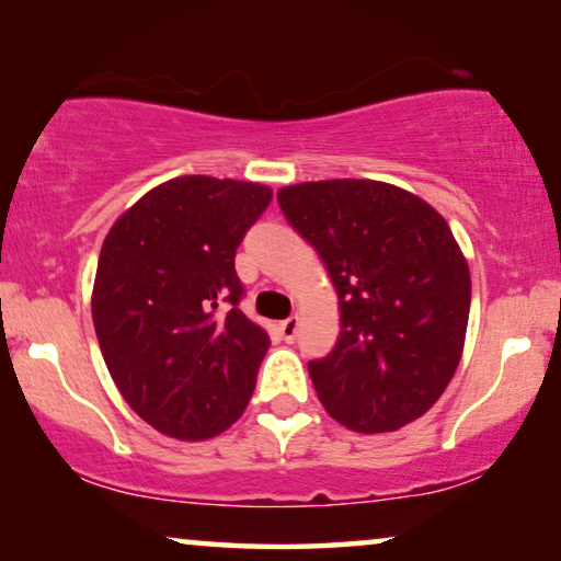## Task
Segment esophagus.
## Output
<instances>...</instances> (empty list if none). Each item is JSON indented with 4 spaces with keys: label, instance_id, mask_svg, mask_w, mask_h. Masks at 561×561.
<instances>
[{
    "label": "esophagus",
    "instance_id": "obj_1",
    "mask_svg": "<svg viewBox=\"0 0 561 561\" xmlns=\"http://www.w3.org/2000/svg\"><path fill=\"white\" fill-rule=\"evenodd\" d=\"M297 328H300V318H297V316L287 318V320H282V323H279V333H282V339L293 343V341H295V335H297Z\"/></svg>",
    "mask_w": 561,
    "mask_h": 561
}]
</instances>
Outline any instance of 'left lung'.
Returning a JSON list of instances; mask_svg holds the SVG:
<instances>
[{"instance_id": "left-lung-1", "label": "left lung", "mask_w": 561, "mask_h": 561, "mask_svg": "<svg viewBox=\"0 0 561 561\" xmlns=\"http://www.w3.org/2000/svg\"><path fill=\"white\" fill-rule=\"evenodd\" d=\"M276 199L339 295V343L308 364L328 415L387 433L428 413L459 367L472 300L449 222L417 194L375 179L289 184Z\"/></svg>"}]
</instances>
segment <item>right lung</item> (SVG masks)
<instances>
[{"instance_id":"right-lung-1","label":"right lung","mask_w":561,"mask_h":561,"mask_svg":"<svg viewBox=\"0 0 561 561\" xmlns=\"http://www.w3.org/2000/svg\"><path fill=\"white\" fill-rule=\"evenodd\" d=\"M259 182L176 176L104 238L92 320L125 402L163 436L205 442L249 405L268 333L238 308L236 249L272 203Z\"/></svg>"}]
</instances>
